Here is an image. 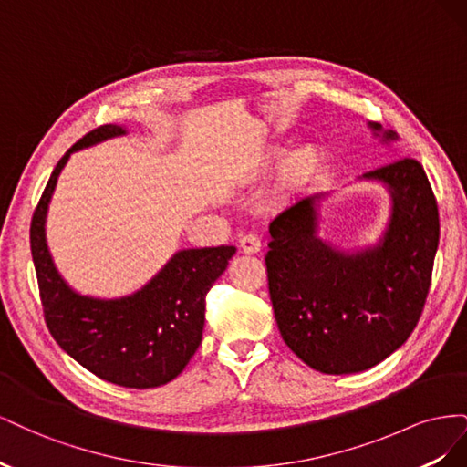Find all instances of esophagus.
<instances>
[{"label":"esophagus","instance_id":"obj_1","mask_svg":"<svg viewBox=\"0 0 467 467\" xmlns=\"http://www.w3.org/2000/svg\"><path fill=\"white\" fill-rule=\"evenodd\" d=\"M239 247H242V251L247 253V255H251V253H259L263 244L257 234H245L239 237Z\"/></svg>","mask_w":467,"mask_h":467}]
</instances>
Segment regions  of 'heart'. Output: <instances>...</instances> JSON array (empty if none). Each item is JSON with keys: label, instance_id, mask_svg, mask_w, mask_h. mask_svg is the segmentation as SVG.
Returning <instances> with one entry per match:
<instances>
[{"label": "heart", "instance_id": "heart-1", "mask_svg": "<svg viewBox=\"0 0 467 467\" xmlns=\"http://www.w3.org/2000/svg\"><path fill=\"white\" fill-rule=\"evenodd\" d=\"M282 153H285V148L273 146L271 150L266 151L265 167H273L275 163H278L280 158H282ZM316 163H317V150L314 146L306 144V146H302V148H298V150L290 153V158L286 160V169H285L286 177L294 182L302 181L314 171Z\"/></svg>", "mask_w": 467, "mask_h": 467}]
</instances>
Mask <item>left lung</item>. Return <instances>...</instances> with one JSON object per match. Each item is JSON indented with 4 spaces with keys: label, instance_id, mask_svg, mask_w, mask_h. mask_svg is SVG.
Wrapping results in <instances>:
<instances>
[{
    "label": "left lung",
    "instance_id": "1",
    "mask_svg": "<svg viewBox=\"0 0 467 467\" xmlns=\"http://www.w3.org/2000/svg\"><path fill=\"white\" fill-rule=\"evenodd\" d=\"M364 177L386 182L393 201L376 247L345 255L323 244L319 192L282 210L268 228L265 263L280 335L323 374L362 372L388 358L417 327L431 288L441 218L425 169L401 158Z\"/></svg>",
    "mask_w": 467,
    "mask_h": 467
}]
</instances>
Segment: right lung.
I'll return each instance as SVG.
<instances>
[{"mask_svg": "<svg viewBox=\"0 0 467 467\" xmlns=\"http://www.w3.org/2000/svg\"><path fill=\"white\" fill-rule=\"evenodd\" d=\"M117 124L88 132L54 167L31 222V253L45 321L54 341L110 384L148 389L177 378L202 341L206 294L235 253L232 245L185 249L142 290L120 300H95L69 288L56 271L45 218L69 153L120 136Z\"/></svg>", "mask_w": 467, "mask_h": 467, "instance_id": "obj_1", "label": "right lung"}]
</instances>
